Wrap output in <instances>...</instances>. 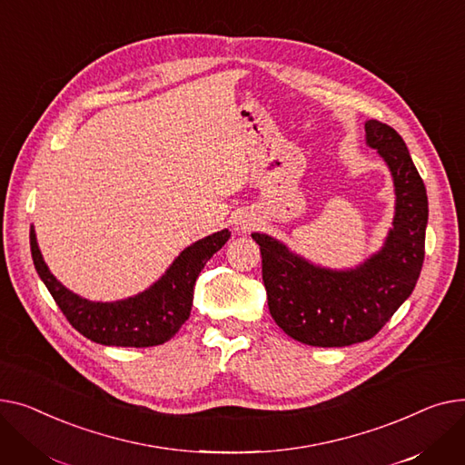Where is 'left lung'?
Segmentation results:
<instances>
[{
	"label": "left lung",
	"instance_id": "obj_1",
	"mask_svg": "<svg viewBox=\"0 0 465 465\" xmlns=\"http://www.w3.org/2000/svg\"><path fill=\"white\" fill-rule=\"evenodd\" d=\"M366 143L391 169L396 213L385 245L357 268H321L285 243L253 232L262 255L268 310L280 329L313 347H345L373 338L413 292L424 262L428 197L401 136L368 120Z\"/></svg>",
	"mask_w": 465,
	"mask_h": 465
}]
</instances>
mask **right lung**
Here are the masks:
<instances>
[{
	"label": "right lung",
	"instance_id": "1",
	"mask_svg": "<svg viewBox=\"0 0 465 465\" xmlns=\"http://www.w3.org/2000/svg\"><path fill=\"white\" fill-rule=\"evenodd\" d=\"M229 236L231 232L223 229L191 243L150 289L118 302H92L65 289L45 264L34 227L30 248L39 278L73 329L101 345L153 347L169 341L187 321L201 270Z\"/></svg>",
	"mask_w": 465,
	"mask_h": 465
}]
</instances>
